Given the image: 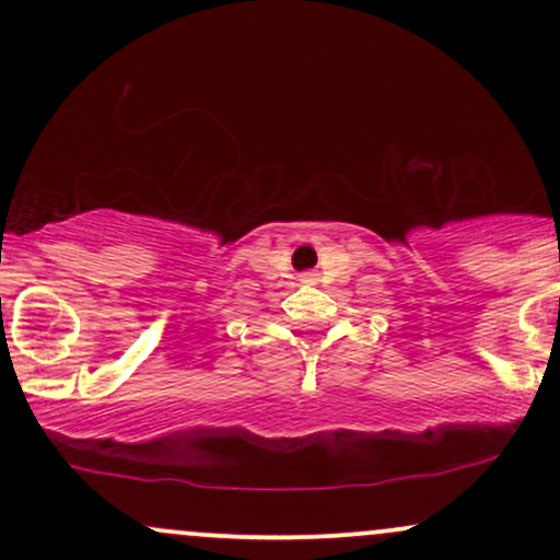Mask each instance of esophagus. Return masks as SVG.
<instances>
[{
	"instance_id": "1",
	"label": "esophagus",
	"mask_w": 560,
	"mask_h": 560,
	"mask_svg": "<svg viewBox=\"0 0 560 560\" xmlns=\"http://www.w3.org/2000/svg\"><path fill=\"white\" fill-rule=\"evenodd\" d=\"M300 281L302 284H316V273H302Z\"/></svg>"
}]
</instances>
